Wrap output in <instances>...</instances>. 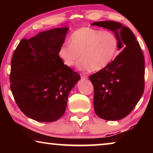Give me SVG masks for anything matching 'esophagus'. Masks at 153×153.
I'll return each instance as SVG.
<instances>
[{"label": "esophagus", "instance_id": "obj_1", "mask_svg": "<svg viewBox=\"0 0 153 153\" xmlns=\"http://www.w3.org/2000/svg\"><path fill=\"white\" fill-rule=\"evenodd\" d=\"M81 77H82V78H84V79H87L88 77V76H86V75L82 74L81 75Z\"/></svg>", "mask_w": 153, "mask_h": 153}]
</instances>
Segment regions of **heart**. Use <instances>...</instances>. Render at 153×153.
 Here are the masks:
<instances>
[{"instance_id":"b5f03b06","label":"heart","mask_w":153,"mask_h":153,"mask_svg":"<svg viewBox=\"0 0 153 153\" xmlns=\"http://www.w3.org/2000/svg\"><path fill=\"white\" fill-rule=\"evenodd\" d=\"M70 45H63L59 56L67 67H73L80 58L79 68L83 71H100L115 59L118 39L113 32L90 27H79L69 38Z\"/></svg>"}]
</instances>
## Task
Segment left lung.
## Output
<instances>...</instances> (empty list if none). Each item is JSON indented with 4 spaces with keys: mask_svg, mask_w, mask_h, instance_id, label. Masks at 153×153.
<instances>
[{
    "mask_svg": "<svg viewBox=\"0 0 153 153\" xmlns=\"http://www.w3.org/2000/svg\"><path fill=\"white\" fill-rule=\"evenodd\" d=\"M92 25L113 31L118 39V50L123 49L107 67L90 76L94 89L95 113L105 120H121L131 113L143 94V53L133 32L120 23L104 21Z\"/></svg>",
    "mask_w": 153,
    "mask_h": 153,
    "instance_id": "obj_1",
    "label": "left lung"
}]
</instances>
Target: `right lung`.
<instances>
[{
  "label": "right lung",
  "instance_id": "add662e5",
  "mask_svg": "<svg viewBox=\"0 0 153 153\" xmlns=\"http://www.w3.org/2000/svg\"><path fill=\"white\" fill-rule=\"evenodd\" d=\"M68 30L54 28L22 39L13 55L12 94L20 110L33 120L51 122L61 117L69 92L80 79L59 56Z\"/></svg>",
  "mask_w": 153,
  "mask_h": 153
}]
</instances>
